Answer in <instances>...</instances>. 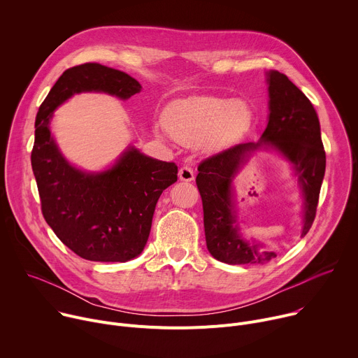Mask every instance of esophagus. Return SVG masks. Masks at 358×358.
<instances>
[{"instance_id": "obj_1", "label": "esophagus", "mask_w": 358, "mask_h": 358, "mask_svg": "<svg viewBox=\"0 0 358 358\" xmlns=\"http://www.w3.org/2000/svg\"><path fill=\"white\" fill-rule=\"evenodd\" d=\"M178 177L181 181H192L194 180V171L191 167L188 166H182L180 170H178Z\"/></svg>"}]
</instances>
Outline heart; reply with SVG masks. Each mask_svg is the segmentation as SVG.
Returning <instances> with one entry per match:
<instances>
[{
  "label": "heart",
  "mask_w": 358,
  "mask_h": 358,
  "mask_svg": "<svg viewBox=\"0 0 358 358\" xmlns=\"http://www.w3.org/2000/svg\"><path fill=\"white\" fill-rule=\"evenodd\" d=\"M253 110L245 99L195 96L174 103L164 116L169 134L185 145L225 147L252 126Z\"/></svg>",
  "instance_id": "heart-1"
}]
</instances>
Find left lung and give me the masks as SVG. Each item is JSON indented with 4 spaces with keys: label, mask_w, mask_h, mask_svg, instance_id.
<instances>
[{
    "label": "left lung",
    "mask_w": 358,
    "mask_h": 358,
    "mask_svg": "<svg viewBox=\"0 0 358 358\" xmlns=\"http://www.w3.org/2000/svg\"><path fill=\"white\" fill-rule=\"evenodd\" d=\"M269 122L262 141L273 145L294 166L304 195L303 231L309 232L316 217L320 188L326 170V151L320 123L312 101L278 71L268 73ZM262 143H243L202 160L195 178L203 210L207 248L213 257L229 265H264L276 258L275 252L249 245L234 227L231 180L249 151Z\"/></svg>",
    "instance_id": "left-lung-1"
}]
</instances>
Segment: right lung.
<instances>
[{
  "label": "right lung",
  "instance_id": "add662e5",
  "mask_svg": "<svg viewBox=\"0 0 358 358\" xmlns=\"http://www.w3.org/2000/svg\"><path fill=\"white\" fill-rule=\"evenodd\" d=\"M140 83L126 72L87 62L66 69L39 106L32 171L41 211L55 235L78 257L94 262H126L145 246L162 192L177 181L176 163L127 150L113 169L85 174L71 167L50 137L52 112L79 92H106L129 99Z\"/></svg>",
  "mask_w": 358,
  "mask_h": 358
}]
</instances>
